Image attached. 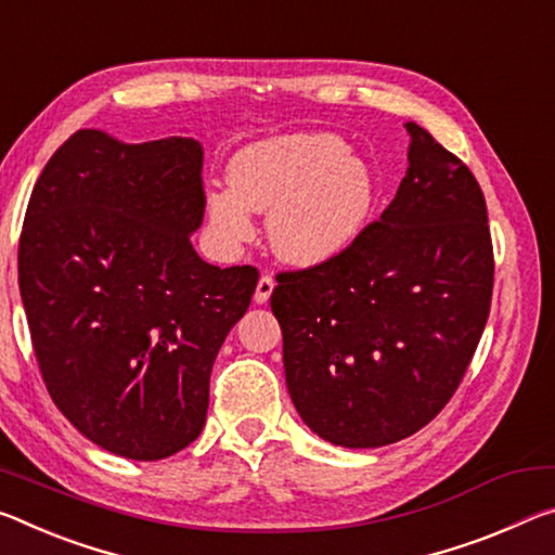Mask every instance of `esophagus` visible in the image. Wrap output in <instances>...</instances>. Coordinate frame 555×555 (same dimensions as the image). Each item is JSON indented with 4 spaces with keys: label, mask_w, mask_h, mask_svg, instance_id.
Wrapping results in <instances>:
<instances>
[{
    "label": "esophagus",
    "mask_w": 555,
    "mask_h": 555,
    "mask_svg": "<svg viewBox=\"0 0 555 555\" xmlns=\"http://www.w3.org/2000/svg\"><path fill=\"white\" fill-rule=\"evenodd\" d=\"M274 286H276L274 276L263 274V276L259 279V284H257V292H254V301H257V304H267L271 292H274Z\"/></svg>",
    "instance_id": "34e87169"
}]
</instances>
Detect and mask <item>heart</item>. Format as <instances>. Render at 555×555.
Segmentation results:
<instances>
[{
    "mask_svg": "<svg viewBox=\"0 0 555 555\" xmlns=\"http://www.w3.org/2000/svg\"><path fill=\"white\" fill-rule=\"evenodd\" d=\"M230 190H209L212 230L230 244L254 234L249 212L269 215V242L294 267H319L348 251L380 202L373 165L333 133L267 138L236 153Z\"/></svg>",
    "mask_w": 555,
    "mask_h": 555,
    "instance_id": "heart-1",
    "label": "heart"
}]
</instances>
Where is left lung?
Listing matches in <instances>:
<instances>
[{
    "label": "left lung",
    "instance_id": "1",
    "mask_svg": "<svg viewBox=\"0 0 555 555\" xmlns=\"http://www.w3.org/2000/svg\"><path fill=\"white\" fill-rule=\"evenodd\" d=\"M398 195L340 257L279 274L286 388L325 442L365 450L439 415L479 346L494 249L477 178L417 122Z\"/></svg>",
    "mask_w": 555,
    "mask_h": 555
}]
</instances>
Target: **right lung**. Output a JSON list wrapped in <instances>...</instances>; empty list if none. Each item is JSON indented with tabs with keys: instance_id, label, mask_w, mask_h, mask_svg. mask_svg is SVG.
Here are the masks:
<instances>
[{
	"instance_id": "add662e5",
	"label": "right lung",
	"mask_w": 555,
	"mask_h": 555,
	"mask_svg": "<svg viewBox=\"0 0 555 555\" xmlns=\"http://www.w3.org/2000/svg\"><path fill=\"white\" fill-rule=\"evenodd\" d=\"M202 145L78 130L43 167L20 240L31 346L64 417L118 456L165 460L199 437L209 375L249 309L254 267L192 249Z\"/></svg>"
}]
</instances>
